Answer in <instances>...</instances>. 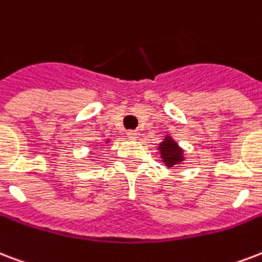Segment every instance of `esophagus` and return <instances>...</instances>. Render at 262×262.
I'll return each mask as SVG.
<instances>
[{"mask_svg":"<svg viewBox=\"0 0 262 262\" xmlns=\"http://www.w3.org/2000/svg\"><path fill=\"white\" fill-rule=\"evenodd\" d=\"M126 136L129 137V139H136V137H137V132H136V130H127Z\"/></svg>","mask_w":262,"mask_h":262,"instance_id":"34e87169","label":"esophagus"}]
</instances>
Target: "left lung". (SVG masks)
Segmentation results:
<instances>
[{"label": "left lung", "instance_id": "1", "mask_svg": "<svg viewBox=\"0 0 262 262\" xmlns=\"http://www.w3.org/2000/svg\"><path fill=\"white\" fill-rule=\"evenodd\" d=\"M159 149H161V155L163 158V162L166 163L167 167H173L174 165H177V162H181L184 159V157H183V149L180 148L177 143L173 141L170 137H166L165 141L161 143Z\"/></svg>", "mask_w": 262, "mask_h": 262}]
</instances>
